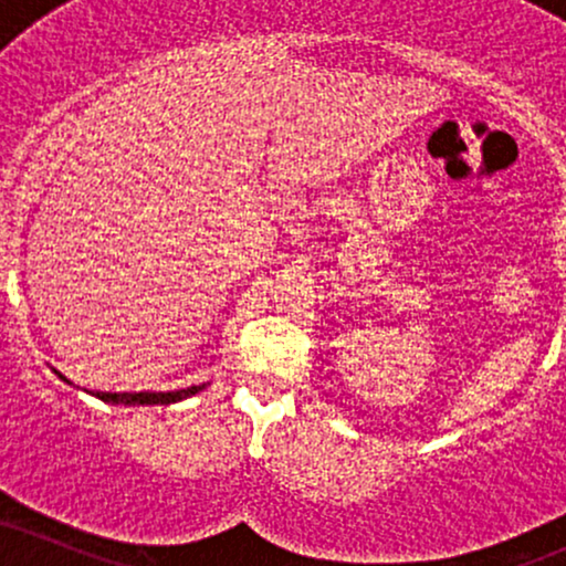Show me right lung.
<instances>
[{"label": "right lung", "mask_w": 566, "mask_h": 566, "mask_svg": "<svg viewBox=\"0 0 566 566\" xmlns=\"http://www.w3.org/2000/svg\"><path fill=\"white\" fill-rule=\"evenodd\" d=\"M57 378L61 380H66L63 378L61 373H57ZM66 382H71V380H66ZM201 388H207L205 382H201V386H191V388H180V391H159V394H154V391H140V394H108V391H95L93 396H97V399L101 401H108V405H175V401H184V399H188V396H193V394H199Z\"/></svg>", "instance_id": "add662e5"}]
</instances>
